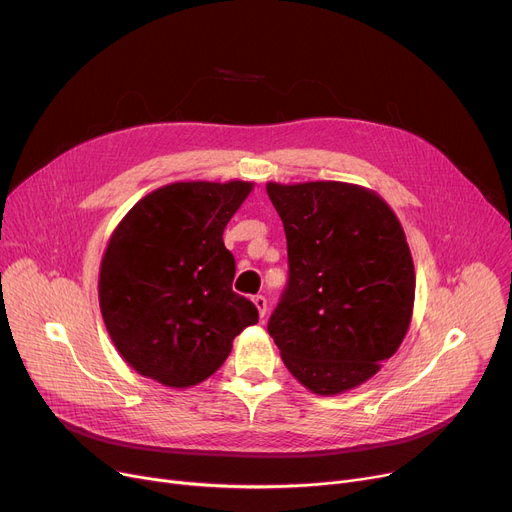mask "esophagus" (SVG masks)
<instances>
[{
    "label": "esophagus",
    "mask_w": 512,
    "mask_h": 512,
    "mask_svg": "<svg viewBox=\"0 0 512 512\" xmlns=\"http://www.w3.org/2000/svg\"><path fill=\"white\" fill-rule=\"evenodd\" d=\"M253 303H255V307L259 311V315L265 317V313H267V299L263 297V294H257V297H253Z\"/></svg>",
    "instance_id": "esophagus-1"
}]
</instances>
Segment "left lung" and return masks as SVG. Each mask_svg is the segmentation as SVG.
Wrapping results in <instances>:
<instances>
[{
    "label": "left lung",
    "instance_id": "obj_1",
    "mask_svg": "<svg viewBox=\"0 0 512 512\" xmlns=\"http://www.w3.org/2000/svg\"><path fill=\"white\" fill-rule=\"evenodd\" d=\"M286 232L288 284L267 332L315 394L361 386L405 338L415 267L388 203L346 182H267Z\"/></svg>",
    "mask_w": 512,
    "mask_h": 512
}]
</instances>
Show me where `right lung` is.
Returning <instances> with one entry per match:
<instances>
[{
	"label": "right lung",
	"mask_w": 512,
	"mask_h": 512,
	"mask_svg": "<svg viewBox=\"0 0 512 512\" xmlns=\"http://www.w3.org/2000/svg\"><path fill=\"white\" fill-rule=\"evenodd\" d=\"M253 182H174L134 205L101 259L99 307L122 359L170 388L222 367L232 340L259 321L232 290L224 228Z\"/></svg>",
	"instance_id": "right-lung-1"
}]
</instances>
